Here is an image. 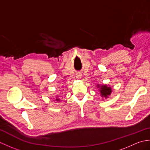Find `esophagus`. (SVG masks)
Here are the masks:
<instances>
[{"label":"esophagus","mask_w":150,"mask_h":150,"mask_svg":"<svg viewBox=\"0 0 150 150\" xmlns=\"http://www.w3.org/2000/svg\"><path fill=\"white\" fill-rule=\"evenodd\" d=\"M81 76H82L81 75L79 74V75H77V79H81Z\"/></svg>","instance_id":"1"}]
</instances>
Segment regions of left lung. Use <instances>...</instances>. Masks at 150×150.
Instances as JSON below:
<instances>
[{"instance_id":"1","label":"left lung","mask_w":150,"mask_h":150,"mask_svg":"<svg viewBox=\"0 0 150 150\" xmlns=\"http://www.w3.org/2000/svg\"><path fill=\"white\" fill-rule=\"evenodd\" d=\"M98 87H99V85H98ZM100 92L102 97H104L107 98L108 96H109V95L111 94V89L110 87H108L106 85L100 86Z\"/></svg>"}]
</instances>
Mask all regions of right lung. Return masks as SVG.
I'll list each match as a JSON object with an SVG mask.
<instances>
[{"label": "right lung", "mask_w": 150, "mask_h": 150, "mask_svg": "<svg viewBox=\"0 0 150 150\" xmlns=\"http://www.w3.org/2000/svg\"><path fill=\"white\" fill-rule=\"evenodd\" d=\"M59 99H58V98H57V99H56V100H59Z\"/></svg>", "instance_id": "right-lung-1"}]
</instances>
